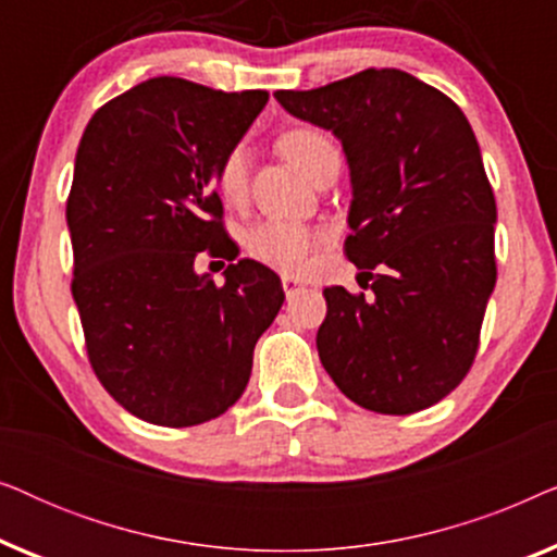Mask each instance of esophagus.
Returning a JSON list of instances; mask_svg holds the SVG:
<instances>
[{"label":"esophagus","instance_id":"1","mask_svg":"<svg viewBox=\"0 0 557 557\" xmlns=\"http://www.w3.org/2000/svg\"><path fill=\"white\" fill-rule=\"evenodd\" d=\"M281 284H284V292H286L288 299H292L294 294H299L301 288H304L301 281H299V278H294V276H284V278H281Z\"/></svg>","mask_w":557,"mask_h":557}]
</instances>
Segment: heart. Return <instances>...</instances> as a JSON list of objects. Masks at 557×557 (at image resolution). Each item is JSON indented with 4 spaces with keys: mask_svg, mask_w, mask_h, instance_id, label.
Instances as JSON below:
<instances>
[{
    "mask_svg": "<svg viewBox=\"0 0 557 557\" xmlns=\"http://www.w3.org/2000/svg\"><path fill=\"white\" fill-rule=\"evenodd\" d=\"M278 149L288 162L301 174L317 170L319 162L334 151V144L326 134L317 128H288L278 136ZM218 189L225 200H238L246 189V154L240 147L231 149L220 162L218 170ZM317 231L299 223H284V220H263L248 231L246 248L258 263L276 269L281 273H301L307 269L311 250L319 243Z\"/></svg>",
    "mask_w": 557,
    "mask_h": 557,
    "instance_id": "1",
    "label": "heart"
}]
</instances>
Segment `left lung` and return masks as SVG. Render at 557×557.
I'll use <instances>...</instances> for the list:
<instances>
[{
    "instance_id": "left-lung-1",
    "label": "left lung",
    "mask_w": 557,
    "mask_h": 557,
    "mask_svg": "<svg viewBox=\"0 0 557 557\" xmlns=\"http://www.w3.org/2000/svg\"><path fill=\"white\" fill-rule=\"evenodd\" d=\"M273 96L342 141L352 182L345 256L373 278L368 296L324 288L319 360L375 413L433 406L467 377L497 281V205L467 116L395 67Z\"/></svg>"
}]
</instances>
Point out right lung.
<instances>
[{
    "label": "right lung",
    "mask_w": 557,
    "mask_h": 557,
    "mask_svg": "<svg viewBox=\"0 0 557 557\" xmlns=\"http://www.w3.org/2000/svg\"><path fill=\"white\" fill-rule=\"evenodd\" d=\"M265 101L162 75L111 98L83 132L65 208L73 299L96 377L147 423L223 416L284 304L281 278L250 258L227 265L225 284L195 271L202 253L238 258L212 180Z\"/></svg>",
    "instance_id": "obj_1"
}]
</instances>
